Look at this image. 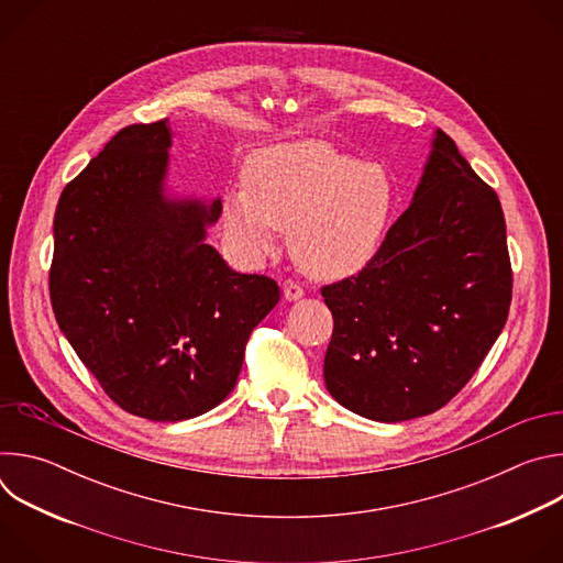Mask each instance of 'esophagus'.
Wrapping results in <instances>:
<instances>
[{"mask_svg": "<svg viewBox=\"0 0 563 563\" xmlns=\"http://www.w3.org/2000/svg\"><path fill=\"white\" fill-rule=\"evenodd\" d=\"M283 294H285V300H289V302H296V300H300L305 296L302 287L298 283H294V280H287L283 285Z\"/></svg>", "mask_w": 563, "mask_h": 563, "instance_id": "esophagus-1", "label": "esophagus"}]
</instances>
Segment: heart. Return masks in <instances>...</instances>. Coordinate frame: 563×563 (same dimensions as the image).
<instances>
[{
  "instance_id": "b5f03b06",
  "label": "heart",
  "mask_w": 563,
  "mask_h": 563,
  "mask_svg": "<svg viewBox=\"0 0 563 563\" xmlns=\"http://www.w3.org/2000/svg\"><path fill=\"white\" fill-rule=\"evenodd\" d=\"M394 207L396 187L383 165L325 140H296L247 159L245 187L222 196V227L245 261L272 256L276 229H289V252L305 274L343 280L378 256Z\"/></svg>"
}]
</instances>
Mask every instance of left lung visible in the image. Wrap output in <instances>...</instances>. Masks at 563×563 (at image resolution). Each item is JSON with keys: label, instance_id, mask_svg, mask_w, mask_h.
<instances>
[{"label": "left lung", "instance_id": "obj_1", "mask_svg": "<svg viewBox=\"0 0 563 563\" xmlns=\"http://www.w3.org/2000/svg\"><path fill=\"white\" fill-rule=\"evenodd\" d=\"M430 144L412 202L378 256L323 287L334 316L328 391L383 423L443 408L499 339L512 298L497 194L441 129Z\"/></svg>", "mask_w": 563, "mask_h": 563}]
</instances>
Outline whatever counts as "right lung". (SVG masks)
Wrapping results in <instances>:
<instances>
[{
  "instance_id": "obj_1",
  "label": "right lung",
  "mask_w": 563,
  "mask_h": 563,
  "mask_svg": "<svg viewBox=\"0 0 563 563\" xmlns=\"http://www.w3.org/2000/svg\"><path fill=\"white\" fill-rule=\"evenodd\" d=\"M169 120L122 129L59 196L51 302L75 354L115 404L185 421L233 389L276 280L238 274L207 243L220 198L169 187Z\"/></svg>"
}]
</instances>
